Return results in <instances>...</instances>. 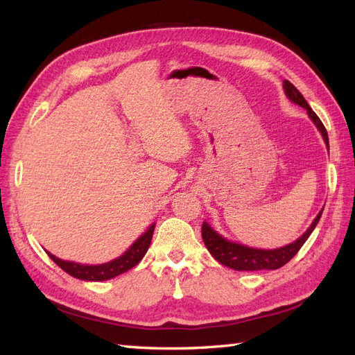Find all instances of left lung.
Returning a JSON list of instances; mask_svg holds the SVG:
<instances>
[{"label":"left lung","mask_w":355,"mask_h":355,"mask_svg":"<svg viewBox=\"0 0 355 355\" xmlns=\"http://www.w3.org/2000/svg\"><path fill=\"white\" fill-rule=\"evenodd\" d=\"M284 92L286 97L291 102H294L299 107H302L306 110L308 116L314 122V125L318 126V130L320 131L323 140H325V145L329 149V140H328V132L325 130V126L320 122V119L318 114L311 110L310 105L304 99V96L300 94L299 89L294 87L290 80H284ZM323 209L319 212V215L314 218L313 224L310 225L302 236L297 238L294 243L284 245L281 248H275V250H261V248H252L238 243H232V241H227L223 238L220 233H216L207 223H202L201 227V235L202 241L207 247V250L214 258L223 263V266L238 270V271H254V270H276L285 266L294 254H296L300 247L305 244V241L310 238L313 233L314 227L318 225L320 216H322Z\"/></svg>","instance_id":"8db88e82"}]
</instances>
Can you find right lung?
I'll return each instance as SVG.
<instances>
[{
  "label": "right lung",
  "instance_id": "obj_1",
  "mask_svg": "<svg viewBox=\"0 0 355 355\" xmlns=\"http://www.w3.org/2000/svg\"><path fill=\"white\" fill-rule=\"evenodd\" d=\"M154 229H155V224L150 225V227L143 233V235L135 241V243L128 248L122 256H119L117 259L110 261L107 263H101V266H82V263L62 261L56 258L55 254H51L49 252L47 253L53 262H56L59 267L73 277L80 279V281H93V282L108 281V279L122 275L125 271L137 266L143 256H145L148 252L150 239H153Z\"/></svg>",
  "mask_w": 355,
  "mask_h": 355
}]
</instances>
